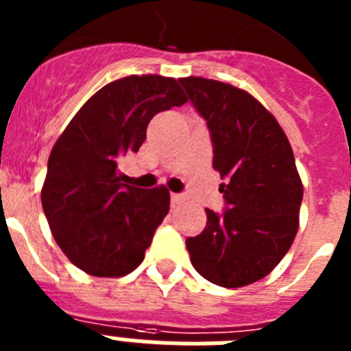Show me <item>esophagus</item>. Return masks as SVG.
Instances as JSON below:
<instances>
[{"label": "esophagus", "mask_w": 351, "mask_h": 351, "mask_svg": "<svg viewBox=\"0 0 351 351\" xmlns=\"http://www.w3.org/2000/svg\"><path fill=\"white\" fill-rule=\"evenodd\" d=\"M170 202H172V206H179V204L184 202V197L179 193H172L170 195Z\"/></svg>", "instance_id": "34e87169"}]
</instances>
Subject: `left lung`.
<instances>
[{
    "label": "left lung",
    "instance_id": "1",
    "mask_svg": "<svg viewBox=\"0 0 351 351\" xmlns=\"http://www.w3.org/2000/svg\"><path fill=\"white\" fill-rule=\"evenodd\" d=\"M179 82L207 121L226 202L223 214L206 209V228L186 247L207 281L246 287L281 262L299 230L304 188L293 151L276 117L244 89L204 77Z\"/></svg>",
    "mask_w": 351,
    "mask_h": 351
}]
</instances>
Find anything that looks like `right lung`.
<instances>
[{"mask_svg": "<svg viewBox=\"0 0 351 351\" xmlns=\"http://www.w3.org/2000/svg\"><path fill=\"white\" fill-rule=\"evenodd\" d=\"M186 101L172 77H123L96 91L56 141L42 206L56 243L80 271L121 278L142 263L170 193L163 184H123L117 161L137 153L158 112Z\"/></svg>", "mask_w": 351, "mask_h": 351, "instance_id": "right-lung-1", "label": "right lung"}]
</instances>
